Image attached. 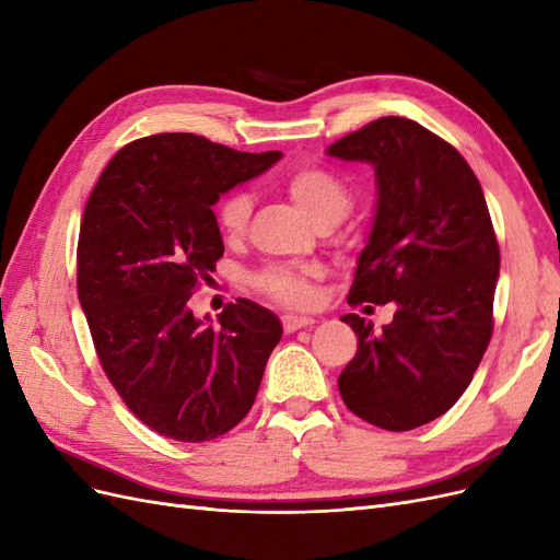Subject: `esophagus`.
<instances>
[{
  "label": "esophagus",
  "instance_id": "34e87169",
  "mask_svg": "<svg viewBox=\"0 0 560 560\" xmlns=\"http://www.w3.org/2000/svg\"><path fill=\"white\" fill-rule=\"evenodd\" d=\"M313 317H306V315H282V327L287 334H292L296 329H303V327H311L313 325Z\"/></svg>",
  "mask_w": 560,
  "mask_h": 560
}]
</instances>
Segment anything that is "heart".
I'll use <instances>...</instances> for the list:
<instances>
[{"label":"heart","mask_w":560,"mask_h":560,"mask_svg":"<svg viewBox=\"0 0 560 560\" xmlns=\"http://www.w3.org/2000/svg\"><path fill=\"white\" fill-rule=\"evenodd\" d=\"M287 196L303 210L317 229H331L348 214L352 206V194L348 184L336 173L322 165H299L282 179ZM252 212V198L243 191L222 198L217 206V224L224 238H238L247 229V219ZM311 268L294 266H266L252 278L254 287L270 299L284 306H308L311 292Z\"/></svg>","instance_id":"1"}]
</instances>
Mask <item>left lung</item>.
<instances>
[{
  "mask_svg": "<svg viewBox=\"0 0 560 560\" xmlns=\"http://www.w3.org/2000/svg\"><path fill=\"white\" fill-rule=\"evenodd\" d=\"M376 171L378 202L348 303H389L381 331L348 313L358 352L338 376L348 409L406 432L444 416L493 334L500 247L477 175L411 118L383 116L327 149Z\"/></svg>",
  "mask_w": 560,
  "mask_h": 560,
  "instance_id": "8db88e82",
  "label": "left lung"
}]
</instances>
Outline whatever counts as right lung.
I'll return each mask as SVG.
<instances>
[{
    "mask_svg": "<svg viewBox=\"0 0 560 560\" xmlns=\"http://www.w3.org/2000/svg\"><path fill=\"white\" fill-rule=\"evenodd\" d=\"M280 156L194 132L149 135L116 151L83 210L77 292L97 360L128 409L163 436L210 442L257 397L280 319L238 299L212 327L189 299L224 254L212 206Z\"/></svg>",
    "mask_w": 560,
    "mask_h": 560,
    "instance_id": "1",
    "label": "right lung"
}]
</instances>
